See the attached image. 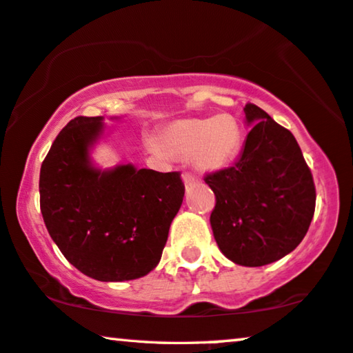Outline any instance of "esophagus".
<instances>
[{"label": "esophagus", "mask_w": 353, "mask_h": 353, "mask_svg": "<svg viewBox=\"0 0 353 353\" xmlns=\"http://www.w3.org/2000/svg\"><path fill=\"white\" fill-rule=\"evenodd\" d=\"M183 181H185L186 186H191V185H194V183L197 181V176L194 175V173L185 172V173H183Z\"/></svg>", "instance_id": "esophagus-1"}]
</instances>
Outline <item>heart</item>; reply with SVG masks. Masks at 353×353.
<instances>
[{"label":"heart","instance_id":"obj_1","mask_svg":"<svg viewBox=\"0 0 353 353\" xmlns=\"http://www.w3.org/2000/svg\"><path fill=\"white\" fill-rule=\"evenodd\" d=\"M239 123L231 115L221 114L205 119L178 120L159 134L162 151L175 157L192 156L201 170L215 172L225 168L238 156L241 148ZM156 151H161L152 144Z\"/></svg>","mask_w":353,"mask_h":353}]
</instances>
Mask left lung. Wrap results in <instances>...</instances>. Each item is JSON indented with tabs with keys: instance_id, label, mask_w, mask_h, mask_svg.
<instances>
[{
	"instance_id": "obj_1",
	"label": "left lung",
	"mask_w": 353,
	"mask_h": 353,
	"mask_svg": "<svg viewBox=\"0 0 353 353\" xmlns=\"http://www.w3.org/2000/svg\"><path fill=\"white\" fill-rule=\"evenodd\" d=\"M244 114L254 127L241 157L204 180L215 194L210 225L220 250L238 265L262 267L301 244L316 191L294 134L259 105L248 103Z\"/></svg>"
}]
</instances>
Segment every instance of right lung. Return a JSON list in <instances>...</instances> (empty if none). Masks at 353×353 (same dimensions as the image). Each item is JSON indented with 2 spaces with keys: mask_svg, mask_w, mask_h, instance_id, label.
Masks as SVG:
<instances>
[{
  "mask_svg": "<svg viewBox=\"0 0 353 353\" xmlns=\"http://www.w3.org/2000/svg\"><path fill=\"white\" fill-rule=\"evenodd\" d=\"M103 117H75L40 170V209L62 255L98 281H128L157 267L185 196L180 172L119 165L101 172L88 151Z\"/></svg>",
  "mask_w": 353,
  "mask_h": 353,
  "instance_id": "1",
  "label": "right lung"
}]
</instances>
